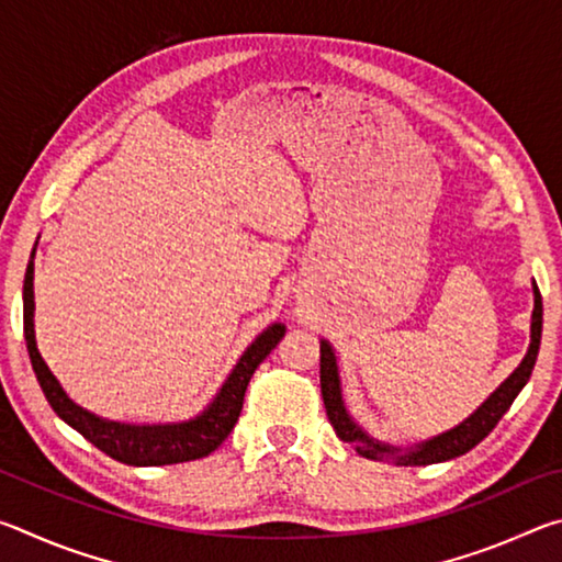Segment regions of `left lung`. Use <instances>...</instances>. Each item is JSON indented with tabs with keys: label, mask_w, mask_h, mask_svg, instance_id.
Returning <instances> with one entry per match:
<instances>
[{
	"label": "left lung",
	"mask_w": 562,
	"mask_h": 562,
	"mask_svg": "<svg viewBox=\"0 0 562 562\" xmlns=\"http://www.w3.org/2000/svg\"><path fill=\"white\" fill-rule=\"evenodd\" d=\"M532 297H536V304H532V319H530V347L516 372H513L506 382H503L496 392L486 398V402L475 408L465 422L453 426L451 431L434 436L429 441L416 443L406 451L396 449V446L374 441L364 429H359V424H355V418L349 416L345 402H341V384H339L335 349L329 347L327 339H322L319 341V386H322V398H325L329 424L335 426L339 439L345 443H355L357 453L364 456V459H374V461L392 459L396 465L439 463L471 451L475 443H481L493 429H496L501 416L508 412L513 398L520 394V389L526 386V382L532 374V367H536L540 335H543V297H540V290L536 282H532Z\"/></svg>",
	"instance_id": "left-lung-1"
}]
</instances>
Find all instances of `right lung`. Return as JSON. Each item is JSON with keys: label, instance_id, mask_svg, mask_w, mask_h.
Listing matches in <instances>:
<instances>
[{"label": "right lung", "instance_id": "add662e5", "mask_svg": "<svg viewBox=\"0 0 562 562\" xmlns=\"http://www.w3.org/2000/svg\"><path fill=\"white\" fill-rule=\"evenodd\" d=\"M24 339L26 349H30V359L40 382L46 402L52 404L56 416L64 418L71 429L79 431L83 439L91 441L99 451H103L111 459L128 465H168V463H183L195 461L203 456L213 453L221 446L227 434L233 431L237 424V416L243 412L245 389L250 384L255 369L260 361L278 347V341L284 337V325L274 322L268 329L258 335L245 355L237 361L231 376L225 379L221 392L203 414L180 424H150V426H136V424H121L109 422L97 414L87 412L79 404H74L56 376L49 372L46 361L42 359L40 349H36L34 337V252L32 260L26 265L24 274Z\"/></svg>", "mask_w": 562, "mask_h": 562}]
</instances>
